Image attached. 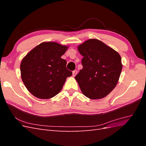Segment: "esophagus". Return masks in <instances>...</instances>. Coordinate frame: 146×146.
I'll list each match as a JSON object with an SVG mask.
<instances>
[{"label":"esophagus","instance_id":"obj_1","mask_svg":"<svg viewBox=\"0 0 146 146\" xmlns=\"http://www.w3.org/2000/svg\"><path fill=\"white\" fill-rule=\"evenodd\" d=\"M77 71L76 70H74V71L72 72V76L73 77H75L77 75Z\"/></svg>","mask_w":146,"mask_h":146}]
</instances>
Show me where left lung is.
Wrapping results in <instances>:
<instances>
[{
    "label": "left lung",
    "instance_id": "left-lung-1",
    "mask_svg": "<svg viewBox=\"0 0 146 146\" xmlns=\"http://www.w3.org/2000/svg\"><path fill=\"white\" fill-rule=\"evenodd\" d=\"M83 56V68L75 78L83 94L91 99L105 98L118 82L122 69L121 57L112 48L96 39L78 46Z\"/></svg>",
    "mask_w": 146,
    "mask_h": 146
}]
</instances>
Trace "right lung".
Listing matches in <instances>:
<instances>
[{
	"instance_id": "right-lung-1",
	"label": "right lung",
	"mask_w": 146,
	"mask_h": 146,
	"mask_svg": "<svg viewBox=\"0 0 146 146\" xmlns=\"http://www.w3.org/2000/svg\"><path fill=\"white\" fill-rule=\"evenodd\" d=\"M68 47L55 42H42L29 52L21 61V78L31 94L47 99L58 94L72 72L61 58Z\"/></svg>"
}]
</instances>
